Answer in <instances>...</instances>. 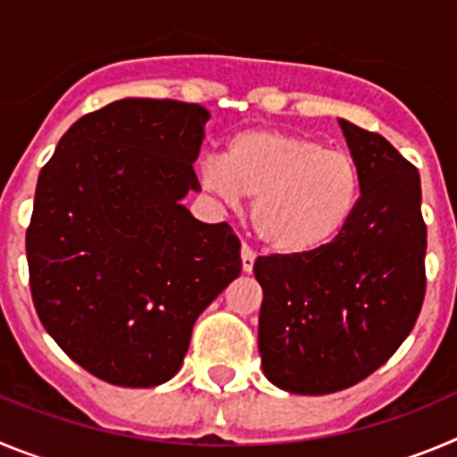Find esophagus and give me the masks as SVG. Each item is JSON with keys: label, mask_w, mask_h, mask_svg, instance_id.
<instances>
[{"label": "esophagus", "mask_w": 457, "mask_h": 457, "mask_svg": "<svg viewBox=\"0 0 457 457\" xmlns=\"http://www.w3.org/2000/svg\"><path fill=\"white\" fill-rule=\"evenodd\" d=\"M254 250L250 248V245L244 244V248H241V269H244V273H250L253 270V264H254Z\"/></svg>", "instance_id": "obj_1"}]
</instances>
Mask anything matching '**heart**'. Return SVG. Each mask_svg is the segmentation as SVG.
I'll return each mask as SVG.
<instances>
[{"label": "heart", "instance_id": "1", "mask_svg": "<svg viewBox=\"0 0 457 457\" xmlns=\"http://www.w3.org/2000/svg\"><path fill=\"white\" fill-rule=\"evenodd\" d=\"M203 184L223 203L254 200L253 228L279 254L326 248L355 219L364 193L360 162L305 134L245 129L223 157L203 162Z\"/></svg>", "mask_w": 457, "mask_h": 457}]
</instances>
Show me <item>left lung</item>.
Returning a JSON list of instances; mask_svg holds the SVG:
<instances>
[{
	"mask_svg": "<svg viewBox=\"0 0 457 457\" xmlns=\"http://www.w3.org/2000/svg\"><path fill=\"white\" fill-rule=\"evenodd\" d=\"M360 162L355 219L326 248L257 257L266 378L305 396L353 387L396 353L426 295L419 170L376 131L339 120Z\"/></svg>",
	"mask_w": 457,
	"mask_h": 457,
	"instance_id": "obj_1",
	"label": "left lung"
}]
</instances>
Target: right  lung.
<instances>
[{
    "label": "right lung",
    "instance_id": "obj_1",
    "mask_svg": "<svg viewBox=\"0 0 457 457\" xmlns=\"http://www.w3.org/2000/svg\"><path fill=\"white\" fill-rule=\"evenodd\" d=\"M209 111L127 97L86 113L38 175L29 287L45 330L100 380L157 387L182 367L193 323L241 273L228 223L193 219Z\"/></svg>",
    "mask_w": 457,
    "mask_h": 457
}]
</instances>
